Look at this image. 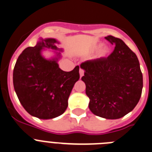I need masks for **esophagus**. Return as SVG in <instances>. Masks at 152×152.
<instances>
[{
  "label": "esophagus",
  "mask_w": 152,
  "mask_h": 152,
  "mask_svg": "<svg viewBox=\"0 0 152 152\" xmlns=\"http://www.w3.org/2000/svg\"><path fill=\"white\" fill-rule=\"evenodd\" d=\"M79 72H80V77H81L82 76L84 75V70H83V69H80V70H79Z\"/></svg>",
  "instance_id": "obj_1"
}]
</instances>
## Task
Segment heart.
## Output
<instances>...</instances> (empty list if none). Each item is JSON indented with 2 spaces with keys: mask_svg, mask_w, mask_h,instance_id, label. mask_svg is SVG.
Wrapping results in <instances>:
<instances>
[{
  "mask_svg": "<svg viewBox=\"0 0 152 152\" xmlns=\"http://www.w3.org/2000/svg\"><path fill=\"white\" fill-rule=\"evenodd\" d=\"M102 46V44H99V45H98L97 46V48H99L100 47H101ZM107 53H108V49L106 48V47H105V48H103L102 49V51H101V55L102 56H104V55H105V54Z\"/></svg>",
  "mask_w": 152,
  "mask_h": 152,
  "instance_id": "obj_1",
  "label": "heart"
}]
</instances>
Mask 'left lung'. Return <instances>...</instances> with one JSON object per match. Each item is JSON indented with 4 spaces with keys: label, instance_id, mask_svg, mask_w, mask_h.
Segmentation results:
<instances>
[{
    "label": "left lung",
    "instance_id": "1",
    "mask_svg": "<svg viewBox=\"0 0 152 152\" xmlns=\"http://www.w3.org/2000/svg\"><path fill=\"white\" fill-rule=\"evenodd\" d=\"M115 47L107 58L87 60L80 65L81 77L90 99L89 108L96 116L118 119L132 111L140 101L142 73L136 54L121 39L109 35Z\"/></svg>",
    "mask_w": 152,
    "mask_h": 152
}]
</instances>
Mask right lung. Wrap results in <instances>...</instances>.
<instances>
[{
	"instance_id": "right-lung-1",
	"label": "right lung",
	"mask_w": 152,
	"mask_h": 152,
	"mask_svg": "<svg viewBox=\"0 0 152 152\" xmlns=\"http://www.w3.org/2000/svg\"><path fill=\"white\" fill-rule=\"evenodd\" d=\"M55 43V39H42L34 47L26 48L13 69V87L20 103L28 113L40 119H51L65 112L72 88L80 78L78 65L64 72L57 59L43 58L44 47L58 50Z\"/></svg>"
}]
</instances>
